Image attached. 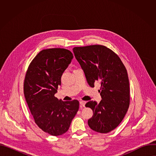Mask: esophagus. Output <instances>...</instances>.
I'll use <instances>...</instances> for the list:
<instances>
[{"label":"esophagus","instance_id":"34e87169","mask_svg":"<svg viewBox=\"0 0 156 156\" xmlns=\"http://www.w3.org/2000/svg\"><path fill=\"white\" fill-rule=\"evenodd\" d=\"M80 106L81 107H84L85 106V104H86V101H80Z\"/></svg>","mask_w":156,"mask_h":156}]
</instances>
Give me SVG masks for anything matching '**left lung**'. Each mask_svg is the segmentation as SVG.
Segmentation results:
<instances>
[{
  "label": "left lung",
  "instance_id": "left-lung-1",
  "mask_svg": "<svg viewBox=\"0 0 156 156\" xmlns=\"http://www.w3.org/2000/svg\"><path fill=\"white\" fill-rule=\"evenodd\" d=\"M73 51L89 85L93 87L97 81L101 84V101H90L85 105L93 111L88 125L96 132L107 133L119 126L129 105L126 69L120 57L104 46L75 47Z\"/></svg>",
  "mask_w": 156,
  "mask_h": 156
}]
</instances>
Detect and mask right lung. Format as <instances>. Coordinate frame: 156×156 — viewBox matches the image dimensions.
Here are the masks:
<instances>
[{"instance_id":"right-lung-1","label":"right lung","mask_w":156,"mask_h":156,"mask_svg":"<svg viewBox=\"0 0 156 156\" xmlns=\"http://www.w3.org/2000/svg\"><path fill=\"white\" fill-rule=\"evenodd\" d=\"M73 54L63 48L40 51L31 62L26 73L23 91L36 124L52 136H60L69 129L79 109V101H63L54 96L61 76Z\"/></svg>"}]
</instances>
